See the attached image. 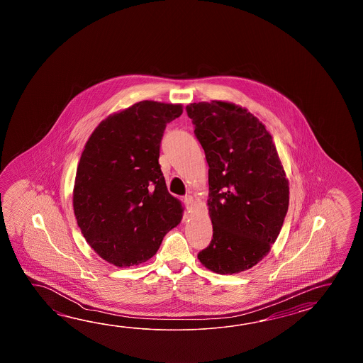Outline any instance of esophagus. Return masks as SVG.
<instances>
[{
    "mask_svg": "<svg viewBox=\"0 0 363 363\" xmlns=\"http://www.w3.org/2000/svg\"><path fill=\"white\" fill-rule=\"evenodd\" d=\"M184 203L188 211H192L196 208V201L193 200L192 196H186L184 199Z\"/></svg>",
    "mask_w": 363,
    "mask_h": 363,
    "instance_id": "esophagus-1",
    "label": "esophagus"
}]
</instances>
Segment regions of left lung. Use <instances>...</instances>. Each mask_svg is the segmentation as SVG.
<instances>
[{
  "label": "left lung",
  "mask_w": 363,
  "mask_h": 363,
  "mask_svg": "<svg viewBox=\"0 0 363 363\" xmlns=\"http://www.w3.org/2000/svg\"><path fill=\"white\" fill-rule=\"evenodd\" d=\"M208 164L213 240L199 259L216 274L261 262L278 239L289 205V182L266 125L228 101L186 108Z\"/></svg>",
  "instance_id": "8db88e82"
}]
</instances>
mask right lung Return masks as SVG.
<instances>
[{
	"mask_svg": "<svg viewBox=\"0 0 363 363\" xmlns=\"http://www.w3.org/2000/svg\"><path fill=\"white\" fill-rule=\"evenodd\" d=\"M182 113V104L140 101L105 118L85 143L74 214L89 247L116 267L147 262L183 218L158 163L166 124Z\"/></svg>",
	"mask_w": 363,
	"mask_h": 363,
	"instance_id": "add662e5",
	"label": "right lung"
}]
</instances>
